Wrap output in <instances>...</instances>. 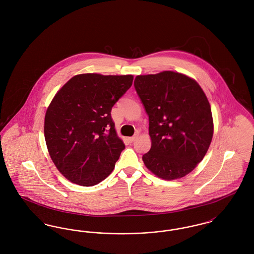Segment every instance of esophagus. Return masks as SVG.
I'll return each instance as SVG.
<instances>
[{"mask_svg": "<svg viewBox=\"0 0 254 254\" xmlns=\"http://www.w3.org/2000/svg\"><path fill=\"white\" fill-rule=\"evenodd\" d=\"M136 139H137V136H132V137H128V138H127V141H128L129 143H133Z\"/></svg>", "mask_w": 254, "mask_h": 254, "instance_id": "1", "label": "esophagus"}]
</instances>
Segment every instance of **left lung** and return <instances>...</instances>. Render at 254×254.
Segmentation results:
<instances>
[{
    "label": "left lung",
    "instance_id": "obj_1",
    "mask_svg": "<svg viewBox=\"0 0 254 254\" xmlns=\"http://www.w3.org/2000/svg\"><path fill=\"white\" fill-rule=\"evenodd\" d=\"M134 87L149 121L145 167L165 180L182 178L205 157L213 135L210 105L193 79L173 71L139 75Z\"/></svg>",
    "mask_w": 254,
    "mask_h": 254
}]
</instances>
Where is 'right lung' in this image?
<instances>
[{
  "label": "right lung",
  "mask_w": 254,
  "mask_h": 254,
  "mask_svg": "<svg viewBox=\"0 0 254 254\" xmlns=\"http://www.w3.org/2000/svg\"><path fill=\"white\" fill-rule=\"evenodd\" d=\"M132 82V75L80 74L53 98L45 138L53 163L69 181L90 187L112 172L125 144L110 112Z\"/></svg>",
  "instance_id": "1"
}]
</instances>
